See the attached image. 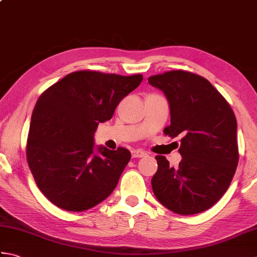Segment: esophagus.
<instances>
[{
    "mask_svg": "<svg viewBox=\"0 0 257 257\" xmlns=\"http://www.w3.org/2000/svg\"><path fill=\"white\" fill-rule=\"evenodd\" d=\"M147 154L145 151H143V150H140V149H134L133 151H132V156H133V158H141V157H145Z\"/></svg>",
    "mask_w": 257,
    "mask_h": 257,
    "instance_id": "obj_1",
    "label": "esophagus"
}]
</instances>
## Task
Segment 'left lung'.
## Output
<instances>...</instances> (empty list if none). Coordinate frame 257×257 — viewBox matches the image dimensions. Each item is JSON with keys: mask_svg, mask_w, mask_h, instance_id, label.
Instances as JSON below:
<instances>
[{"mask_svg": "<svg viewBox=\"0 0 257 257\" xmlns=\"http://www.w3.org/2000/svg\"><path fill=\"white\" fill-rule=\"evenodd\" d=\"M170 106L171 123L163 133L181 136L179 167L157 156L158 170L151 179L158 201L182 215L203 212L230 187L238 163L237 123L230 103L209 80L187 70L150 76Z\"/></svg>", "mask_w": 257, "mask_h": 257, "instance_id": "obj_1", "label": "left lung"}]
</instances>
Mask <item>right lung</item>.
<instances>
[{
    "label": "right lung",
    "mask_w": 257,
    "mask_h": 257,
    "mask_svg": "<svg viewBox=\"0 0 257 257\" xmlns=\"http://www.w3.org/2000/svg\"><path fill=\"white\" fill-rule=\"evenodd\" d=\"M143 75L77 70L38 98L32 113L26 159L41 192L63 210L81 212L99 204L117 187L132 158L119 147L94 148L99 122L110 120Z\"/></svg>",
    "instance_id": "right-lung-1"
}]
</instances>
